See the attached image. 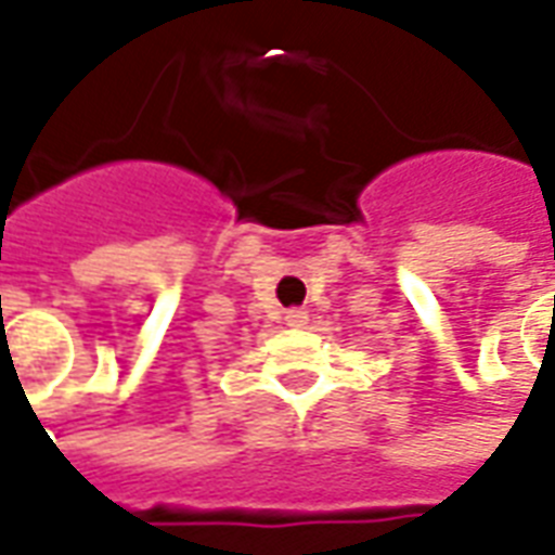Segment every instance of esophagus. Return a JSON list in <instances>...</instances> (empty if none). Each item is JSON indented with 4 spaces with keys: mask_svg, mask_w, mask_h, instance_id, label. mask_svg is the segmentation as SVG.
Listing matches in <instances>:
<instances>
[{
    "mask_svg": "<svg viewBox=\"0 0 555 555\" xmlns=\"http://www.w3.org/2000/svg\"><path fill=\"white\" fill-rule=\"evenodd\" d=\"M285 321H288V326H306L309 314L302 312V309H288V312H285Z\"/></svg>",
    "mask_w": 555,
    "mask_h": 555,
    "instance_id": "esophagus-1",
    "label": "esophagus"
}]
</instances>
